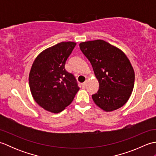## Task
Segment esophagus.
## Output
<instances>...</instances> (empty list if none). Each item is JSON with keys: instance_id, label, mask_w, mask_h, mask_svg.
<instances>
[{"instance_id": "34e87169", "label": "esophagus", "mask_w": 156, "mask_h": 156, "mask_svg": "<svg viewBox=\"0 0 156 156\" xmlns=\"http://www.w3.org/2000/svg\"><path fill=\"white\" fill-rule=\"evenodd\" d=\"M86 84H87V82H83V83H82V87H86Z\"/></svg>"}]
</instances>
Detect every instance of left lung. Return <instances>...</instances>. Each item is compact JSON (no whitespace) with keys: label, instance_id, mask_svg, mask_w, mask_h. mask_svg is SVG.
<instances>
[{"label":"left lung","instance_id":"left-lung-1","mask_svg":"<svg viewBox=\"0 0 156 156\" xmlns=\"http://www.w3.org/2000/svg\"><path fill=\"white\" fill-rule=\"evenodd\" d=\"M79 46L99 83L97 93L92 95L94 103L106 112L122 107L131 97L135 82L134 69L127 55L102 39L82 42Z\"/></svg>","mask_w":156,"mask_h":156}]
</instances>
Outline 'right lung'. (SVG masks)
<instances>
[{
  "mask_svg": "<svg viewBox=\"0 0 156 156\" xmlns=\"http://www.w3.org/2000/svg\"><path fill=\"white\" fill-rule=\"evenodd\" d=\"M76 43L61 42L44 49L33 63L29 75L31 93L45 111L58 113L74 100L80 88L65 64Z\"/></svg>",
  "mask_w": 156,
  "mask_h": 156,
  "instance_id": "add662e5",
  "label": "right lung"
}]
</instances>
